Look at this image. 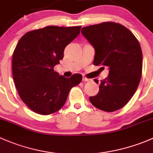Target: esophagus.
I'll return each instance as SVG.
<instances>
[{"mask_svg":"<svg viewBox=\"0 0 153 153\" xmlns=\"http://www.w3.org/2000/svg\"><path fill=\"white\" fill-rule=\"evenodd\" d=\"M82 80H83V82H91L92 79H91L87 78V77H85V76H83Z\"/></svg>","mask_w":153,"mask_h":153,"instance_id":"34e87169","label":"esophagus"}]
</instances>
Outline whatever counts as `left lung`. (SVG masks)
Wrapping results in <instances>:
<instances>
[{
  "label": "left lung",
  "instance_id": "left-lung-1",
  "mask_svg": "<svg viewBox=\"0 0 153 153\" xmlns=\"http://www.w3.org/2000/svg\"><path fill=\"white\" fill-rule=\"evenodd\" d=\"M95 48L94 65L110 68L101 80L100 91L90 102L94 107L113 112L125 106L138 88L142 74V51L134 34L120 23L104 22L82 29ZM94 82L98 84L95 79Z\"/></svg>",
  "mask_w": 153,
  "mask_h": 153
}]
</instances>
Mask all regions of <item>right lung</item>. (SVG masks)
Listing matches in <instances>:
<instances>
[{
    "label": "right lung",
    "instance_id": "obj_1",
    "mask_svg": "<svg viewBox=\"0 0 153 153\" xmlns=\"http://www.w3.org/2000/svg\"><path fill=\"white\" fill-rule=\"evenodd\" d=\"M81 26H49L24 34L12 55V74L22 101L38 114L50 115L63 107L69 91L82 76H59L53 67L64 56V49L79 34Z\"/></svg>",
    "mask_w": 153,
    "mask_h": 153
}]
</instances>
